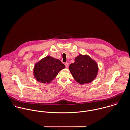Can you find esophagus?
Listing matches in <instances>:
<instances>
[{
	"label": "esophagus",
	"mask_w": 130,
	"mask_h": 130,
	"mask_svg": "<svg viewBox=\"0 0 130 130\" xmlns=\"http://www.w3.org/2000/svg\"><path fill=\"white\" fill-rule=\"evenodd\" d=\"M64 64H65V66H66V67L67 68H68L69 67V63H65Z\"/></svg>",
	"instance_id": "34e87169"
}]
</instances>
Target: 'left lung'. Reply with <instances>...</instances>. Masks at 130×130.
Listing matches in <instances>:
<instances>
[{"label": "left lung", "mask_w": 130, "mask_h": 130, "mask_svg": "<svg viewBox=\"0 0 130 130\" xmlns=\"http://www.w3.org/2000/svg\"><path fill=\"white\" fill-rule=\"evenodd\" d=\"M69 70L74 79L80 85L93 82L99 71L96 61L87 55L77 56L74 63L70 65Z\"/></svg>", "instance_id": "left-lung-1"}]
</instances>
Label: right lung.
Returning a JSON list of instances; mask_svg holds the SVG:
<instances>
[{
	"label": "right lung",
	"mask_w": 130,
	"mask_h": 130,
	"mask_svg": "<svg viewBox=\"0 0 130 130\" xmlns=\"http://www.w3.org/2000/svg\"><path fill=\"white\" fill-rule=\"evenodd\" d=\"M65 68L60 60L50 56H46L35 64L34 75L37 82L48 84Z\"/></svg>",
	"instance_id": "add662e5"
}]
</instances>
